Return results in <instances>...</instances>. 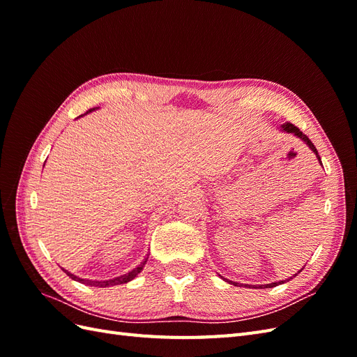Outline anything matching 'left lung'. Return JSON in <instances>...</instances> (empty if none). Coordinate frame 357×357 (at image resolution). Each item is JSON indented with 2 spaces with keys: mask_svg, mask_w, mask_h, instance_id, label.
Masks as SVG:
<instances>
[{
  "mask_svg": "<svg viewBox=\"0 0 357 357\" xmlns=\"http://www.w3.org/2000/svg\"><path fill=\"white\" fill-rule=\"evenodd\" d=\"M280 131H282V132H287V134H291V135H295L296 138H299L301 139V142H304L308 147H310V150H311V152L312 153H314L316 155V158L319 159V162H320V164H321V160H320V156H319V152H317V149L314 147V144H312L311 143V139L305 135V134H302L301 131H299V128H296L295 125H291V123H289V122H286V123H283V125H280ZM299 273V271H298ZM296 273V274H298ZM295 274V275H296ZM294 275V277H295ZM291 278V277H290ZM223 280H226V278H223ZM226 282H228L229 284H234V286H238V283H235V282H229V280H226ZM283 283H286V280H284V282H283V280H282V282H275V283H269V284H259L257 287L259 289H269V287H274V286H278V284H283ZM250 287V284H245V287ZM256 287V286H255Z\"/></svg>",
  "mask_w": 357,
  "mask_h": 357,
  "instance_id": "obj_1",
  "label": "left lung"
}]
</instances>
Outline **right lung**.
Listing matches in <instances>:
<instances>
[{"mask_svg":"<svg viewBox=\"0 0 357 357\" xmlns=\"http://www.w3.org/2000/svg\"><path fill=\"white\" fill-rule=\"evenodd\" d=\"M98 109H100V107H95V109L88 110L84 114H89V113H92V112H96ZM84 114H82V116H84ZM82 116H79V117H82ZM149 255H150V253L146 255V257L143 259V262L139 264L138 266H135V268L132 269V271H129V273H126V274H123V275L114 277V278H109V280H89V278H82V277H79V275L71 274L70 271H67V269H63V268H62V269H63V271H66V274H67L70 278L75 280V282H79V283H82V284L95 286V287H110V286H117V284H125V283H128V282H131V280H134L139 273L143 271V268H144V265H146V262H147V259H149Z\"/></svg>","mask_w":357,"mask_h":357,"instance_id":"1","label":"right lung"}]
</instances>
